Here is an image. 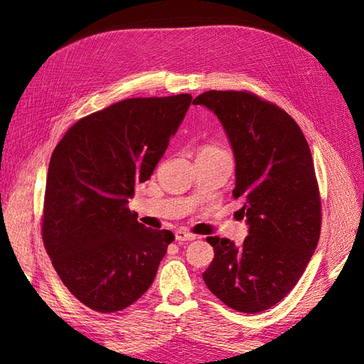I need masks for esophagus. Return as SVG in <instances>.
<instances>
[{
    "instance_id": "1",
    "label": "esophagus",
    "mask_w": 364,
    "mask_h": 364,
    "mask_svg": "<svg viewBox=\"0 0 364 364\" xmlns=\"http://www.w3.org/2000/svg\"><path fill=\"white\" fill-rule=\"evenodd\" d=\"M175 237H176V241H180V242H188V241H194L197 236L189 233V231H186V230L180 228L175 231Z\"/></svg>"
}]
</instances>
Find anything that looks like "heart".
Masks as SVG:
<instances>
[{
  "instance_id": "b5f03b06",
  "label": "heart",
  "mask_w": 364,
  "mask_h": 364,
  "mask_svg": "<svg viewBox=\"0 0 364 364\" xmlns=\"http://www.w3.org/2000/svg\"><path fill=\"white\" fill-rule=\"evenodd\" d=\"M214 153H225L222 149H219V146H214V145H208V146H203L202 151H200V154H214Z\"/></svg>"
}]
</instances>
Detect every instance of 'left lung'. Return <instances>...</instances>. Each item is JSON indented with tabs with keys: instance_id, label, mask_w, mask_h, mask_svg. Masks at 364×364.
<instances>
[{
	"instance_id": "1",
	"label": "left lung",
	"mask_w": 364,
	"mask_h": 364,
	"mask_svg": "<svg viewBox=\"0 0 364 364\" xmlns=\"http://www.w3.org/2000/svg\"><path fill=\"white\" fill-rule=\"evenodd\" d=\"M220 120L236 161L249 236L241 247L210 236L214 259L203 280L236 311L269 310L288 296L321 235V197L310 146L282 107L247 90H208L194 100Z\"/></svg>"
}]
</instances>
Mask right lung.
I'll use <instances>...</instances> for the list:
<instances>
[{
	"instance_id": "right-lung-1",
	"label": "right lung",
	"mask_w": 364,
	"mask_h": 364,
	"mask_svg": "<svg viewBox=\"0 0 364 364\" xmlns=\"http://www.w3.org/2000/svg\"><path fill=\"white\" fill-rule=\"evenodd\" d=\"M191 102L189 94L123 100L76 122L51 154L43 244L67 289L90 310L115 313L141 299L175 239L144 227L127 205Z\"/></svg>"
}]
</instances>
